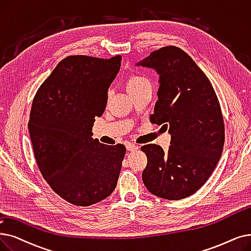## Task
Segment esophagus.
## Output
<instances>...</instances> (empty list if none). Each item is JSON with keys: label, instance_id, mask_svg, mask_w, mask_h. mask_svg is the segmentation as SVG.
<instances>
[{"label": "esophagus", "instance_id": "obj_1", "mask_svg": "<svg viewBox=\"0 0 251 251\" xmlns=\"http://www.w3.org/2000/svg\"><path fill=\"white\" fill-rule=\"evenodd\" d=\"M126 148H127V150H128L129 151H135V150L138 149V147L135 146L134 144H127V145H126Z\"/></svg>", "mask_w": 251, "mask_h": 251}]
</instances>
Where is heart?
Wrapping results in <instances>:
<instances>
[{
	"mask_svg": "<svg viewBox=\"0 0 251 251\" xmlns=\"http://www.w3.org/2000/svg\"><path fill=\"white\" fill-rule=\"evenodd\" d=\"M126 86L129 93H132L134 91H137L141 88H144L146 86H151L148 79H146L143 75H132L127 79Z\"/></svg>",
	"mask_w": 251,
	"mask_h": 251,
	"instance_id": "obj_1",
	"label": "heart"
}]
</instances>
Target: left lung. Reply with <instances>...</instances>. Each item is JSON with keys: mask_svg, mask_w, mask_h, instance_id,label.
Listing matches in <instances>:
<instances>
[{"mask_svg": "<svg viewBox=\"0 0 251 251\" xmlns=\"http://www.w3.org/2000/svg\"><path fill=\"white\" fill-rule=\"evenodd\" d=\"M135 65L159 75L151 122L171 135L167 151L154 144L141 147L148 158L143 181L157 197L187 198L209 178L222 156L225 124L219 100L206 75L180 48L163 47Z\"/></svg>", "mask_w": 251, "mask_h": 251, "instance_id": "obj_1", "label": "left lung"}]
</instances>
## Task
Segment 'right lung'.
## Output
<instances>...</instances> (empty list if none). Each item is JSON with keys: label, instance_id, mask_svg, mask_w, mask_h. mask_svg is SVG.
<instances>
[{"label": "right lung", "instance_id": "right-lung-1", "mask_svg": "<svg viewBox=\"0 0 251 251\" xmlns=\"http://www.w3.org/2000/svg\"><path fill=\"white\" fill-rule=\"evenodd\" d=\"M121 60L64 58L32 100L28 130L37 164L51 189L74 205L100 202L117 186L126 148L100 144L92 126L104 112Z\"/></svg>", "mask_w": 251, "mask_h": 251}]
</instances>
